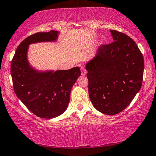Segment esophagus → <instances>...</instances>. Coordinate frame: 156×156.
Listing matches in <instances>:
<instances>
[{
    "instance_id": "34e87169",
    "label": "esophagus",
    "mask_w": 156,
    "mask_h": 156,
    "mask_svg": "<svg viewBox=\"0 0 156 156\" xmlns=\"http://www.w3.org/2000/svg\"><path fill=\"white\" fill-rule=\"evenodd\" d=\"M80 71H81V74H82V75H83V76L86 75V73H87V71H86V69H85V68L84 66H82V67H81Z\"/></svg>"
}]
</instances>
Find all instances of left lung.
<instances>
[{"instance_id":"8db88e82","label":"left lung","mask_w":156,"mask_h":156,"mask_svg":"<svg viewBox=\"0 0 156 156\" xmlns=\"http://www.w3.org/2000/svg\"><path fill=\"white\" fill-rule=\"evenodd\" d=\"M110 32L113 42L101 45L85 68L93 106L114 115L124 110L141 89L144 60L132 39L116 30Z\"/></svg>"}]
</instances>
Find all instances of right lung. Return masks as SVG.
<instances>
[{
  "instance_id": "obj_1",
  "label": "right lung",
  "mask_w": 156,
  "mask_h": 156,
  "mask_svg": "<svg viewBox=\"0 0 156 156\" xmlns=\"http://www.w3.org/2000/svg\"><path fill=\"white\" fill-rule=\"evenodd\" d=\"M58 32H37L22 41L11 61L13 89L17 97L37 117L52 119L67 109L71 88L80 76L79 67L69 70L40 72L30 66L27 60L29 45L54 41Z\"/></svg>"
}]
</instances>
